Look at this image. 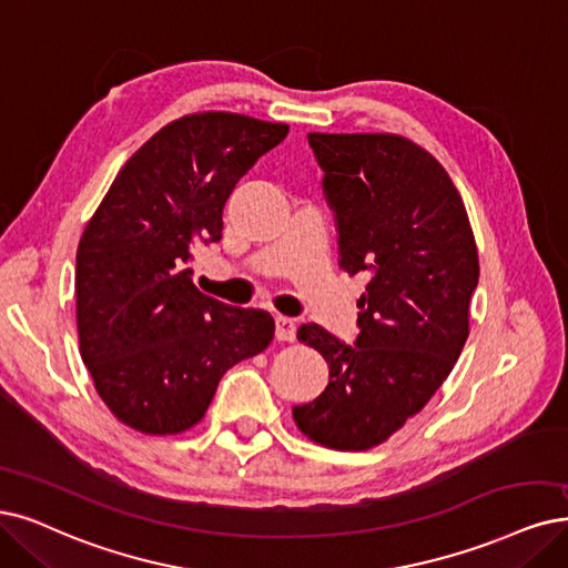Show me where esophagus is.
<instances>
[{"label":"esophagus","instance_id":"esophagus-1","mask_svg":"<svg viewBox=\"0 0 568 568\" xmlns=\"http://www.w3.org/2000/svg\"><path fill=\"white\" fill-rule=\"evenodd\" d=\"M297 337V323L290 316H276V339L292 342Z\"/></svg>","mask_w":568,"mask_h":568}]
</instances>
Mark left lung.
Listing matches in <instances>:
<instances>
[{
	"mask_svg": "<svg viewBox=\"0 0 568 568\" xmlns=\"http://www.w3.org/2000/svg\"><path fill=\"white\" fill-rule=\"evenodd\" d=\"M308 144L325 173L339 266L367 271L369 283L353 344L316 323L297 329L329 365V384L292 416L313 443L361 452L422 412L458 361L477 245L452 178L407 138L308 133Z\"/></svg>",
	"mask_w": 568,
	"mask_h": 568,
	"instance_id": "left-lung-1",
	"label": "left lung"
}]
</instances>
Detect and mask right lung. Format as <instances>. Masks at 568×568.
I'll return each instance as SVG.
<instances>
[{
    "mask_svg": "<svg viewBox=\"0 0 568 568\" xmlns=\"http://www.w3.org/2000/svg\"><path fill=\"white\" fill-rule=\"evenodd\" d=\"M287 131L229 112L168 123L123 163L83 229L81 361L121 424L146 435L196 426L222 374L271 344L268 313L203 295L189 262L222 239L229 194Z\"/></svg>",
    "mask_w": 568,
    "mask_h": 568,
    "instance_id": "add662e5",
    "label": "right lung"
}]
</instances>
